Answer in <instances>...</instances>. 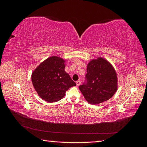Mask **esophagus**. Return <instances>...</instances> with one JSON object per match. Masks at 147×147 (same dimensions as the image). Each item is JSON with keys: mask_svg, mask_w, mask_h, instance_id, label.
Returning a JSON list of instances; mask_svg holds the SVG:
<instances>
[{"mask_svg": "<svg viewBox=\"0 0 147 147\" xmlns=\"http://www.w3.org/2000/svg\"><path fill=\"white\" fill-rule=\"evenodd\" d=\"M76 84H77V86H79L80 85V84H81V82L80 81H77L76 82Z\"/></svg>", "mask_w": 147, "mask_h": 147, "instance_id": "esophagus-1", "label": "esophagus"}]
</instances>
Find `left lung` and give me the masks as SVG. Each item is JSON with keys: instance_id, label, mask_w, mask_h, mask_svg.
I'll return each mask as SVG.
<instances>
[{"instance_id": "1", "label": "left lung", "mask_w": 147, "mask_h": 147, "mask_svg": "<svg viewBox=\"0 0 147 147\" xmlns=\"http://www.w3.org/2000/svg\"><path fill=\"white\" fill-rule=\"evenodd\" d=\"M87 82L79 86L86 100L99 104L108 100L118 90V77L113 65L103 57L92 59L87 65Z\"/></svg>"}]
</instances>
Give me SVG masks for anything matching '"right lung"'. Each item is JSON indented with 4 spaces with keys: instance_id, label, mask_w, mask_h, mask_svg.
<instances>
[{
    "instance_id": "obj_1",
    "label": "right lung",
    "mask_w": 147,
    "mask_h": 147,
    "mask_svg": "<svg viewBox=\"0 0 147 147\" xmlns=\"http://www.w3.org/2000/svg\"><path fill=\"white\" fill-rule=\"evenodd\" d=\"M66 60L53 56L40 64L32 73L31 80L38 95L48 102L63 99L67 90L76 86L65 71Z\"/></svg>"
}]
</instances>
